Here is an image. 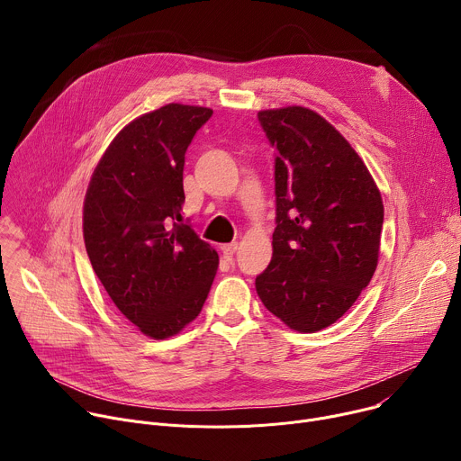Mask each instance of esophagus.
Segmentation results:
<instances>
[{"mask_svg": "<svg viewBox=\"0 0 461 461\" xmlns=\"http://www.w3.org/2000/svg\"><path fill=\"white\" fill-rule=\"evenodd\" d=\"M237 242H231V244H224L222 246V253H224V257L228 258V260H231L233 257H235V253H237Z\"/></svg>", "mask_w": 461, "mask_h": 461, "instance_id": "34e87169", "label": "esophagus"}]
</instances>
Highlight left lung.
Listing matches in <instances>:
<instances>
[{
    "mask_svg": "<svg viewBox=\"0 0 461 461\" xmlns=\"http://www.w3.org/2000/svg\"><path fill=\"white\" fill-rule=\"evenodd\" d=\"M276 148V231L257 294L297 332L334 324L375 272L381 193L339 131L312 109L260 111Z\"/></svg>",
    "mask_w": 461,
    "mask_h": 461,
    "instance_id": "1",
    "label": "left lung"
}]
</instances>
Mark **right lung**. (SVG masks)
Segmentation results:
<instances>
[{
  "label": "right lung",
  "mask_w": 461,
  "mask_h": 461,
  "mask_svg": "<svg viewBox=\"0 0 461 461\" xmlns=\"http://www.w3.org/2000/svg\"><path fill=\"white\" fill-rule=\"evenodd\" d=\"M213 111L167 104L127 123L100 158L84 203V240L116 308L153 339L201 313L217 251L182 222L185 151Z\"/></svg>",
  "instance_id": "1"
}]
</instances>
